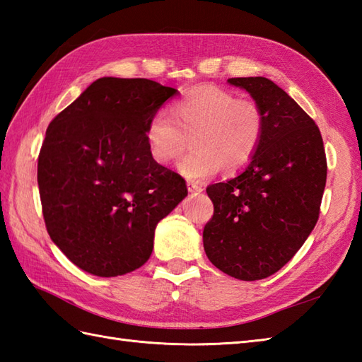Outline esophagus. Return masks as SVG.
Listing matches in <instances>:
<instances>
[{"mask_svg":"<svg viewBox=\"0 0 362 362\" xmlns=\"http://www.w3.org/2000/svg\"><path fill=\"white\" fill-rule=\"evenodd\" d=\"M187 187H188L189 193H202V189H204L201 185H199V183H194V182H188Z\"/></svg>","mask_w":362,"mask_h":362,"instance_id":"esophagus-1","label":"esophagus"}]
</instances>
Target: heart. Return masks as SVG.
<instances>
[{"instance_id": "b5f03b06", "label": "heart", "mask_w": 362, "mask_h": 362, "mask_svg": "<svg viewBox=\"0 0 362 362\" xmlns=\"http://www.w3.org/2000/svg\"><path fill=\"white\" fill-rule=\"evenodd\" d=\"M171 116L158 112L149 119V153L158 165L168 166L191 141L193 149L177 169L194 182L210 179L219 169L235 173L247 165L266 127V117L257 103L213 86L197 87L182 96L171 107Z\"/></svg>"}]
</instances>
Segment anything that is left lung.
Here are the masks:
<instances>
[{
    "label": "left lung",
    "mask_w": 362,
    "mask_h": 362,
    "mask_svg": "<svg viewBox=\"0 0 362 362\" xmlns=\"http://www.w3.org/2000/svg\"><path fill=\"white\" fill-rule=\"evenodd\" d=\"M227 82L261 107L266 127L249 165L206 188L214 213L204 228V249L219 271L253 281L280 271L313 232L327 158L316 122L276 83L261 76Z\"/></svg>",
    "instance_id": "left-lung-1"
}]
</instances>
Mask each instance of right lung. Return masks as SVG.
I'll return each instance as SVG.
<instances>
[{"label": "right lung", "mask_w": 362, "mask_h": 362, "mask_svg": "<svg viewBox=\"0 0 362 362\" xmlns=\"http://www.w3.org/2000/svg\"><path fill=\"white\" fill-rule=\"evenodd\" d=\"M179 91L149 79L101 78L54 118L38 156V189L52 243L82 271L141 267L153 233L188 191L151 157L146 127Z\"/></svg>", "instance_id": "obj_1"}]
</instances>
